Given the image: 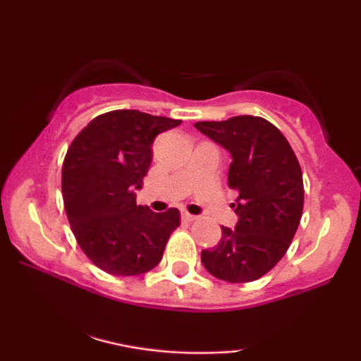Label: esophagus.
Returning <instances> with one entry per match:
<instances>
[{"label":"esophagus","instance_id":"obj_1","mask_svg":"<svg viewBox=\"0 0 361 361\" xmlns=\"http://www.w3.org/2000/svg\"><path fill=\"white\" fill-rule=\"evenodd\" d=\"M182 220H184V221H194V220H197V216L189 214V212H182Z\"/></svg>","mask_w":361,"mask_h":361}]
</instances>
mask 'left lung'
I'll use <instances>...</instances> for the list:
<instances>
[{
	"label": "left lung",
	"mask_w": 361,
	"mask_h": 361,
	"mask_svg": "<svg viewBox=\"0 0 361 361\" xmlns=\"http://www.w3.org/2000/svg\"><path fill=\"white\" fill-rule=\"evenodd\" d=\"M195 128L230 151V189L238 192L235 230L200 258L212 276L226 283L259 279L279 263L298 231L304 209L302 171L293 147L273 123L241 115L197 121Z\"/></svg>",
	"instance_id": "1"
}]
</instances>
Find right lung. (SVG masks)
<instances>
[{"mask_svg": "<svg viewBox=\"0 0 361 361\" xmlns=\"http://www.w3.org/2000/svg\"><path fill=\"white\" fill-rule=\"evenodd\" d=\"M180 120L137 110H113L88 123L68 146L62 164V197L78 246L93 264L113 276L156 268L180 214L137 205L152 159L151 145Z\"/></svg>", "mask_w": 361, "mask_h": 361, "instance_id": "1", "label": "right lung"}]
</instances>
